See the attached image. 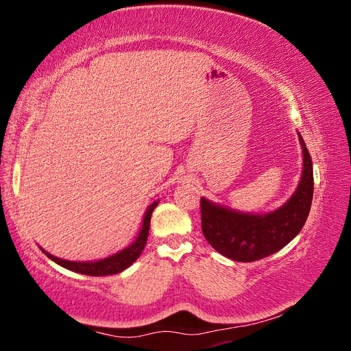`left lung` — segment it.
<instances>
[{
    "label": "left lung",
    "mask_w": 351,
    "mask_h": 351,
    "mask_svg": "<svg viewBox=\"0 0 351 351\" xmlns=\"http://www.w3.org/2000/svg\"><path fill=\"white\" fill-rule=\"evenodd\" d=\"M299 142L303 152L302 177L282 206L267 214H250L202 197V231L222 256L237 262L263 259L287 246L302 231L313 197V167L300 133Z\"/></svg>",
    "instance_id": "left-lung-1"
}]
</instances>
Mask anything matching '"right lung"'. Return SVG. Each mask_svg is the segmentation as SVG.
Masks as SVG:
<instances>
[{
	"label": "right lung",
	"mask_w": 351,
	"mask_h": 351,
	"mask_svg": "<svg viewBox=\"0 0 351 351\" xmlns=\"http://www.w3.org/2000/svg\"><path fill=\"white\" fill-rule=\"evenodd\" d=\"M156 205H158V200L154 202V204H151L149 208L146 209L139 236L136 237V240L130 244V246H127L125 249L111 254V256H108V258H104L101 261H92V262H76V261L60 259V258L54 256V254L48 253L42 247H40V250L44 252L51 261L58 263L60 267L74 271V272H79V274L90 275V277H102V275H112V274L123 272L124 269L129 268L137 258L141 256L142 250L145 249L147 234H149L151 215H152L154 209L156 208Z\"/></svg>",
	"instance_id": "1"
}]
</instances>
